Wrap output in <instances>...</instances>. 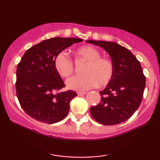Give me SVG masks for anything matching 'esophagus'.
<instances>
[{
	"mask_svg": "<svg viewBox=\"0 0 160 160\" xmlns=\"http://www.w3.org/2000/svg\"><path fill=\"white\" fill-rule=\"evenodd\" d=\"M87 92H78L77 95H78V96H83V95H84Z\"/></svg>",
	"mask_w": 160,
	"mask_h": 160,
	"instance_id": "obj_1",
	"label": "esophagus"
}]
</instances>
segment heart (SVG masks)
Wrapping results in <instances>:
<instances>
[{
  "label": "heart",
  "instance_id": "heart-1",
  "mask_svg": "<svg viewBox=\"0 0 160 160\" xmlns=\"http://www.w3.org/2000/svg\"><path fill=\"white\" fill-rule=\"evenodd\" d=\"M75 53L87 62L84 71L85 75L74 76L68 78L66 82L68 88L74 91L84 92L97 84L100 87L106 86L111 82L114 74V66L111 60L101 58L100 52L89 46L78 48ZM54 65L57 72L64 78L71 76L74 71L73 60L65 52H60L57 54Z\"/></svg>",
  "mask_w": 160,
  "mask_h": 160
}]
</instances>
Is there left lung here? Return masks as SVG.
Wrapping results in <instances>:
<instances>
[{
    "label": "left lung",
    "instance_id": "1",
    "mask_svg": "<svg viewBox=\"0 0 160 160\" xmlns=\"http://www.w3.org/2000/svg\"><path fill=\"white\" fill-rule=\"evenodd\" d=\"M99 46L111 58L114 74L102 91L101 100L90 108L92 117L100 124L113 125L132 117L141 104L146 86V77L137 58L127 48L115 42L89 40Z\"/></svg>",
    "mask_w": 160,
    "mask_h": 160
}]
</instances>
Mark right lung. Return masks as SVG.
<instances>
[{
    "label": "right lung",
    "mask_w": 160,
    "mask_h": 160,
    "mask_svg": "<svg viewBox=\"0 0 160 160\" xmlns=\"http://www.w3.org/2000/svg\"><path fill=\"white\" fill-rule=\"evenodd\" d=\"M82 41L55 37L32 46L24 54L17 68V96L22 108L32 119L54 124L68 115L70 102L77 95L72 90L60 92L65 85L54 60L62 50Z\"/></svg>",
    "instance_id": "right-lung-1"
}]
</instances>
